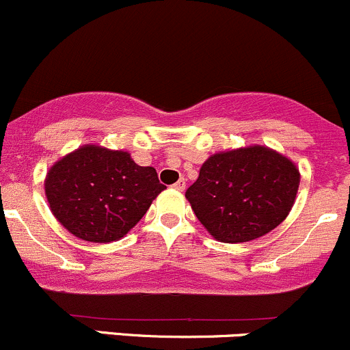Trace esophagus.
<instances>
[{
  "mask_svg": "<svg viewBox=\"0 0 350 350\" xmlns=\"http://www.w3.org/2000/svg\"><path fill=\"white\" fill-rule=\"evenodd\" d=\"M174 189L175 190H183V189H185V178L176 180V182L174 183Z\"/></svg>",
  "mask_w": 350,
  "mask_h": 350,
  "instance_id": "34e87169",
  "label": "esophagus"
}]
</instances>
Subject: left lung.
<instances>
[{
    "mask_svg": "<svg viewBox=\"0 0 350 350\" xmlns=\"http://www.w3.org/2000/svg\"><path fill=\"white\" fill-rule=\"evenodd\" d=\"M300 185L298 167L268 146L211 154L185 197L214 239L247 243L265 236L290 214Z\"/></svg>",
    "mask_w": 350,
    "mask_h": 350,
    "instance_id": "1",
    "label": "left lung"
}]
</instances>
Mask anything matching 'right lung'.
<instances>
[{
  "instance_id": "obj_1",
  "label": "right lung",
  "mask_w": 350,
  "mask_h": 350,
  "mask_svg": "<svg viewBox=\"0 0 350 350\" xmlns=\"http://www.w3.org/2000/svg\"><path fill=\"white\" fill-rule=\"evenodd\" d=\"M165 189L153 167H139L124 150L92 143L57 160L45 176L52 214L89 243L120 241Z\"/></svg>"
}]
</instances>
